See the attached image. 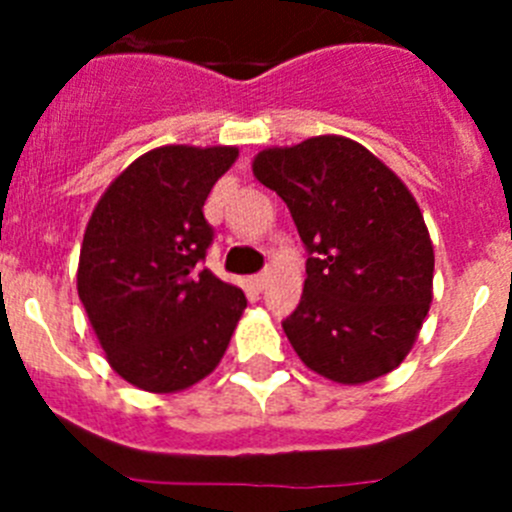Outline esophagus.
Masks as SVG:
<instances>
[{"mask_svg": "<svg viewBox=\"0 0 512 512\" xmlns=\"http://www.w3.org/2000/svg\"><path fill=\"white\" fill-rule=\"evenodd\" d=\"M266 282H269V274H266V271H261V274H256V277H251V284H253V287H256V289H264Z\"/></svg>", "mask_w": 512, "mask_h": 512, "instance_id": "esophagus-1", "label": "esophagus"}]
</instances>
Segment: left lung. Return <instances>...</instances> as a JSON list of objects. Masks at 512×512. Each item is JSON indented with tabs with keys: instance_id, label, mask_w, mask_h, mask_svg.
I'll list each match as a JSON object with an SVG mask.
<instances>
[{
	"instance_id": "8db88e82",
	"label": "left lung",
	"mask_w": 512,
	"mask_h": 512,
	"mask_svg": "<svg viewBox=\"0 0 512 512\" xmlns=\"http://www.w3.org/2000/svg\"><path fill=\"white\" fill-rule=\"evenodd\" d=\"M253 174L292 212L307 248L300 305L282 328L305 366L341 384L392 372L433 300V246L408 187L356 140L266 148Z\"/></svg>"
}]
</instances>
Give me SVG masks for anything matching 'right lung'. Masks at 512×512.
I'll list each match as a JSON object with an SVG mask.
<instances>
[{
  "mask_svg": "<svg viewBox=\"0 0 512 512\" xmlns=\"http://www.w3.org/2000/svg\"><path fill=\"white\" fill-rule=\"evenodd\" d=\"M238 148L164 146L107 187L81 243L79 300L110 366L146 392H179L220 364L246 295L200 266L207 194Z\"/></svg>",
  "mask_w": 512,
  "mask_h": 512,
  "instance_id": "1",
  "label": "right lung"
}]
</instances>
